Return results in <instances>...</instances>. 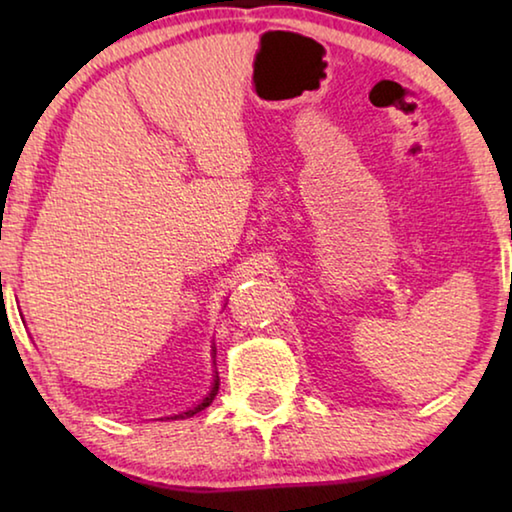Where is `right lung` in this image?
<instances>
[{"label":"right lung","instance_id":"obj_1","mask_svg":"<svg viewBox=\"0 0 512 512\" xmlns=\"http://www.w3.org/2000/svg\"><path fill=\"white\" fill-rule=\"evenodd\" d=\"M216 357V348L212 345V359ZM214 366H216V361H214ZM216 393H219V372L214 370V379H212V388L210 391H207V395L203 397L201 402L198 404H194L192 409H187V411H183V413H178V415H169L167 420H185V418H192V415H196L198 411H203V409H207V406H210L212 402H214V397H216Z\"/></svg>","mask_w":512,"mask_h":512}]
</instances>
